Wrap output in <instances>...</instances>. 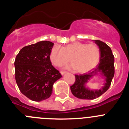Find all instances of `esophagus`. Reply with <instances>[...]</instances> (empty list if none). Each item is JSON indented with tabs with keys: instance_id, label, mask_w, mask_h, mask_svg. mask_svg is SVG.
Listing matches in <instances>:
<instances>
[{
	"instance_id": "obj_1",
	"label": "esophagus",
	"mask_w": 129,
	"mask_h": 129,
	"mask_svg": "<svg viewBox=\"0 0 129 129\" xmlns=\"http://www.w3.org/2000/svg\"><path fill=\"white\" fill-rule=\"evenodd\" d=\"M60 73H61V75H64V74H67V72L61 71V72H60Z\"/></svg>"
}]
</instances>
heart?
<instances>
[{
    "label": "heart",
    "mask_w": 129,
    "mask_h": 129,
    "mask_svg": "<svg viewBox=\"0 0 129 129\" xmlns=\"http://www.w3.org/2000/svg\"><path fill=\"white\" fill-rule=\"evenodd\" d=\"M72 62L69 68L85 73L95 68L100 59V49L94 44L74 42L61 47L58 44L53 46L50 58L55 66H61L69 61Z\"/></svg>",
    "instance_id": "1"
}]
</instances>
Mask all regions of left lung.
<instances>
[{"label":"left lung","mask_w":129,"mask_h":129,"mask_svg":"<svg viewBox=\"0 0 129 129\" xmlns=\"http://www.w3.org/2000/svg\"><path fill=\"white\" fill-rule=\"evenodd\" d=\"M98 46L100 59L98 65L83 74L76 75V81L70 86L72 94L82 100H94L101 95L109 89L114 76V57L111 48L100 40H93ZM100 75L104 79V86L100 89H90L86 86L88 81L95 75Z\"/></svg>","instance_id":"obj_1"}]
</instances>
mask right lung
<instances>
[{"label":"right lung","instance_id":"obj_1","mask_svg":"<svg viewBox=\"0 0 129 129\" xmlns=\"http://www.w3.org/2000/svg\"><path fill=\"white\" fill-rule=\"evenodd\" d=\"M53 44L47 41L38 42L22 48L16 56V82L21 93L32 101L49 98L54 83L62 77L50 61Z\"/></svg>","mask_w":129,"mask_h":129}]
</instances>
